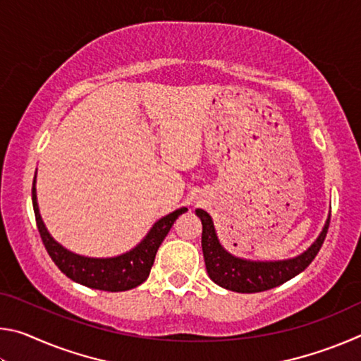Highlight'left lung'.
Wrapping results in <instances>:
<instances>
[{
    "instance_id": "8db88e82",
    "label": "left lung",
    "mask_w": 361,
    "mask_h": 361,
    "mask_svg": "<svg viewBox=\"0 0 361 361\" xmlns=\"http://www.w3.org/2000/svg\"><path fill=\"white\" fill-rule=\"evenodd\" d=\"M195 215L202 221V252L209 277L226 290L235 293H259L288 282L314 261L325 242L331 213L312 245L296 258L282 261H252L231 255L219 243L209 213L197 209Z\"/></svg>"
}]
</instances>
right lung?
Here are the masks:
<instances>
[{
  "instance_id": "right-lung-1",
  "label": "right lung",
  "mask_w": 361,
  "mask_h": 361,
  "mask_svg": "<svg viewBox=\"0 0 361 361\" xmlns=\"http://www.w3.org/2000/svg\"><path fill=\"white\" fill-rule=\"evenodd\" d=\"M35 183L36 173L32 188L33 210L36 226H38L39 235L49 256L56 262V266L60 271L66 277L71 279L73 282L89 286V288L94 290L126 291L142 285L148 279L151 267L154 264L157 248L161 247L162 240L166 239L175 219L188 212L186 207H183V209L175 210L169 213L167 216L159 219L149 229L148 234L145 235V239L135 248H132L130 252L114 256V258H87V256L76 255L70 252V250H66L59 242L54 240V237L49 234L39 215Z\"/></svg>"
}]
</instances>
